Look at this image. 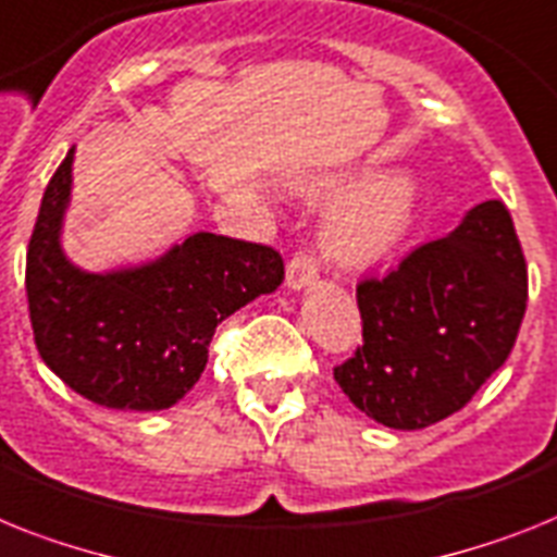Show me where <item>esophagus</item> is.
Segmentation results:
<instances>
[{"mask_svg":"<svg viewBox=\"0 0 557 557\" xmlns=\"http://www.w3.org/2000/svg\"><path fill=\"white\" fill-rule=\"evenodd\" d=\"M315 275H319V259L310 250L293 252V259L287 261V287H307L310 282H315Z\"/></svg>","mask_w":557,"mask_h":557,"instance_id":"esophagus-1","label":"esophagus"}]
</instances>
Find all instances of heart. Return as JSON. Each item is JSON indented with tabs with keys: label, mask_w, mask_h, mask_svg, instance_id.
I'll return each instance as SVG.
<instances>
[{
	"label": "heart",
	"mask_w": 557,
	"mask_h": 557,
	"mask_svg": "<svg viewBox=\"0 0 557 557\" xmlns=\"http://www.w3.org/2000/svg\"><path fill=\"white\" fill-rule=\"evenodd\" d=\"M315 182L310 190H327ZM416 182L407 173H379L350 185L330 205L324 245L342 261H372L393 250L416 213Z\"/></svg>",
	"instance_id": "b5f03b06"
}]
</instances>
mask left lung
<instances>
[{"mask_svg": "<svg viewBox=\"0 0 557 557\" xmlns=\"http://www.w3.org/2000/svg\"><path fill=\"white\" fill-rule=\"evenodd\" d=\"M356 301L364 344L333 375L358 410L393 430L463 410L509 358L527 312V259L507 205L472 207L447 238L361 278Z\"/></svg>", "mask_w": 557, "mask_h": 557, "instance_id": "left-lung-1", "label": "left lung"}]
</instances>
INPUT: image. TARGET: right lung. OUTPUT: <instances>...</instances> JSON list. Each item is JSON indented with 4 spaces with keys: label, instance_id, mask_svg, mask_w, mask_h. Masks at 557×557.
<instances>
[{
    "label": "right lung",
    "instance_id": "right-lung-1",
    "mask_svg": "<svg viewBox=\"0 0 557 557\" xmlns=\"http://www.w3.org/2000/svg\"><path fill=\"white\" fill-rule=\"evenodd\" d=\"M73 147L41 196L25 289L41 361L87 401L164 410L199 381L215 327L284 282L282 252L245 238L193 233L159 261L85 273L59 247Z\"/></svg>",
    "mask_w": 557,
    "mask_h": 557
}]
</instances>
